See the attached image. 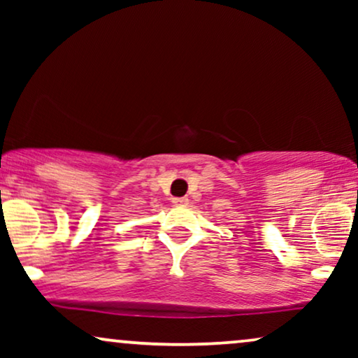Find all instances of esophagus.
I'll return each mask as SVG.
<instances>
[{
	"mask_svg": "<svg viewBox=\"0 0 358 358\" xmlns=\"http://www.w3.org/2000/svg\"><path fill=\"white\" fill-rule=\"evenodd\" d=\"M187 202H189L187 197H174L173 199V203L174 205H185Z\"/></svg>",
	"mask_w": 358,
	"mask_h": 358,
	"instance_id": "1",
	"label": "esophagus"
}]
</instances>
